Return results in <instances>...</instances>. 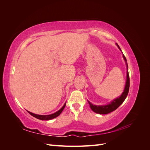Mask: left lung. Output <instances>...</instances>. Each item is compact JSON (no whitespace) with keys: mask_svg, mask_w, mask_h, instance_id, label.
Instances as JSON below:
<instances>
[{"mask_svg":"<svg viewBox=\"0 0 150 150\" xmlns=\"http://www.w3.org/2000/svg\"><path fill=\"white\" fill-rule=\"evenodd\" d=\"M117 46L118 47L120 51H121V50L118 46V44L116 43ZM123 58L126 62V67H127V69H128V71H127V76H126V85H125V88L124 89V91L122 92V94L119 98H117L116 99H114V100L112 101L111 103L107 104V105H103V106H96L94 105V104H93L91 103H90L88 101L90 108H91V110L95 112L98 113V114H100V115H106L108 114L113 111L116 110V109L118 108L121 104L124 102L125 100V99L127 96V95L128 94L129 92V73H128V64H127V61H126V59L125 56L123 54Z\"/></svg>","mask_w":150,"mask_h":150,"instance_id":"8db88e82","label":"left lung"}]
</instances>
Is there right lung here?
<instances>
[{"label": "right lung", "mask_w": 150, "mask_h": 150, "mask_svg": "<svg viewBox=\"0 0 150 150\" xmlns=\"http://www.w3.org/2000/svg\"><path fill=\"white\" fill-rule=\"evenodd\" d=\"M66 106V103L64 104V106H63L59 110L57 111V112L53 113V114H51V115H36V114H34V113L33 112H30L29 111H28V112L29 113V114L30 115H32L33 116L35 117V118H38L39 120H52V119H54L55 118V117H56L57 116H59L61 113L62 112V111H63V110H64V108Z\"/></svg>", "instance_id": "add662e5"}]
</instances>
